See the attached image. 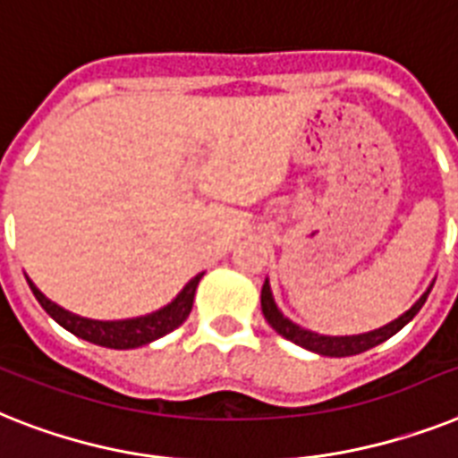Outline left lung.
Returning <instances> with one entry per match:
<instances>
[{
  "mask_svg": "<svg viewBox=\"0 0 458 458\" xmlns=\"http://www.w3.org/2000/svg\"><path fill=\"white\" fill-rule=\"evenodd\" d=\"M430 289H433V284L423 292L421 299L416 301L407 313H403L397 319H393V322H388V325L384 327H378V329H374V332L352 334V336H325V334H315L310 332V329H303V327L293 325L292 319L284 318V315L280 313V308L275 306L273 292H270L267 280L263 282V289H261V310L263 315H266L267 325L273 327L275 332L280 334V336L292 341V344L301 345V348H306V351L318 352V355H327V358H348V355H358V352L369 351V348L384 344V341H388L393 334L400 332V329H403V327L407 325V322L419 313V310H421V306L426 303V299H428Z\"/></svg>",
  "mask_w": 458,
  "mask_h": 458,
  "instance_id": "left-lung-1",
  "label": "left lung"
}]
</instances>
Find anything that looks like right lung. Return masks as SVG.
I'll use <instances>...</instances> for the list:
<instances>
[{"label": "right lung", "instance_id": "1", "mask_svg": "<svg viewBox=\"0 0 458 458\" xmlns=\"http://www.w3.org/2000/svg\"><path fill=\"white\" fill-rule=\"evenodd\" d=\"M202 275H195L183 289L178 293L176 299L166 303L165 308H159L150 315H140V318L131 319H89L80 318V315L70 313L65 308L55 306L54 301H48L39 289L32 284V280H28L30 289L35 293V299L39 301V306L47 310L51 318L68 329L74 336L84 338L89 344L103 345V348H114V351H126V348H139V345L150 344V341H157L165 334L174 332L176 327H181L188 319L192 310V301H195V289L202 280Z\"/></svg>", "mask_w": 458, "mask_h": 458}]
</instances>
